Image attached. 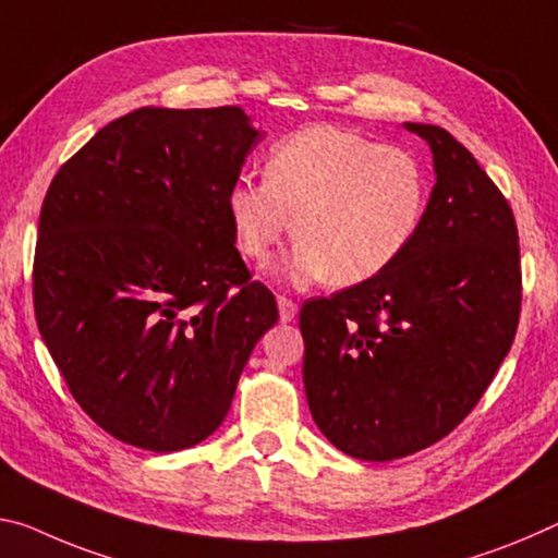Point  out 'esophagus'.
Wrapping results in <instances>:
<instances>
[{"mask_svg": "<svg viewBox=\"0 0 558 558\" xmlns=\"http://www.w3.org/2000/svg\"><path fill=\"white\" fill-rule=\"evenodd\" d=\"M278 311H280V320L290 323V320H295V315H298V303L286 295H278Z\"/></svg>", "mask_w": 558, "mask_h": 558, "instance_id": "34e87169", "label": "esophagus"}]
</instances>
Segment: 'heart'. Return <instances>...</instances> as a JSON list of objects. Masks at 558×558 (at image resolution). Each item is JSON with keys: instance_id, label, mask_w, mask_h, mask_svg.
Returning <instances> with one entry per match:
<instances>
[{"instance_id": "obj_1", "label": "heart", "mask_w": 558, "mask_h": 558, "mask_svg": "<svg viewBox=\"0 0 558 558\" xmlns=\"http://www.w3.org/2000/svg\"><path fill=\"white\" fill-rule=\"evenodd\" d=\"M226 210L247 260H268L293 218L298 238L272 276L295 288H348L377 278L410 247L427 210V179L404 148L317 123L276 141L263 181L238 179Z\"/></svg>"}]
</instances>
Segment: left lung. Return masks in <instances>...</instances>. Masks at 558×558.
I'll return each mask as SVG.
<instances>
[{"instance_id": "8db88e82", "label": "left lung", "mask_w": 558, "mask_h": 558, "mask_svg": "<svg viewBox=\"0 0 558 558\" xmlns=\"http://www.w3.org/2000/svg\"><path fill=\"white\" fill-rule=\"evenodd\" d=\"M404 126L427 141L437 171L417 235L377 278L300 311L313 420L365 462L447 437L492 385L521 313L509 201L449 131Z\"/></svg>"}]
</instances>
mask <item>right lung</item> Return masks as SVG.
Wrapping results in <instances>:
<instances>
[{"instance_id":"add662e5","label":"right lung","mask_w":558,"mask_h":558,"mask_svg":"<svg viewBox=\"0 0 558 558\" xmlns=\"http://www.w3.org/2000/svg\"><path fill=\"white\" fill-rule=\"evenodd\" d=\"M258 138L238 106H146L49 183L34 315L78 407L126 445L179 452L214 435L278 323L226 210Z\"/></svg>"}]
</instances>
